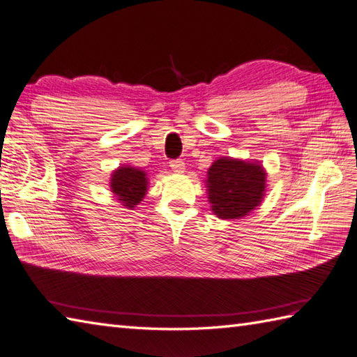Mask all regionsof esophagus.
I'll return each instance as SVG.
<instances>
[{
	"label": "esophagus",
	"instance_id": "esophagus-1",
	"mask_svg": "<svg viewBox=\"0 0 357 357\" xmlns=\"http://www.w3.org/2000/svg\"><path fill=\"white\" fill-rule=\"evenodd\" d=\"M170 169L174 173H184L185 172V164L181 161V159H176V161H172L170 162Z\"/></svg>",
	"mask_w": 357,
	"mask_h": 357
}]
</instances>
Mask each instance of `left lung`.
<instances>
[{
    "label": "left lung",
    "mask_w": 357,
    "mask_h": 357,
    "mask_svg": "<svg viewBox=\"0 0 357 357\" xmlns=\"http://www.w3.org/2000/svg\"><path fill=\"white\" fill-rule=\"evenodd\" d=\"M211 211L219 219H242L261 206L267 192V170L259 161L221 156L207 170Z\"/></svg>",
    "instance_id": "left-lung-1"
}]
</instances>
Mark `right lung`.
I'll list each match as a JSON object with an SVG mask.
<instances>
[{"mask_svg":"<svg viewBox=\"0 0 357 357\" xmlns=\"http://www.w3.org/2000/svg\"><path fill=\"white\" fill-rule=\"evenodd\" d=\"M147 173L132 165H121L110 174V192L121 206L133 210L147 193Z\"/></svg>","mask_w":357,"mask_h":357,"instance_id":"add662e5","label":"right lung"}]
</instances>
